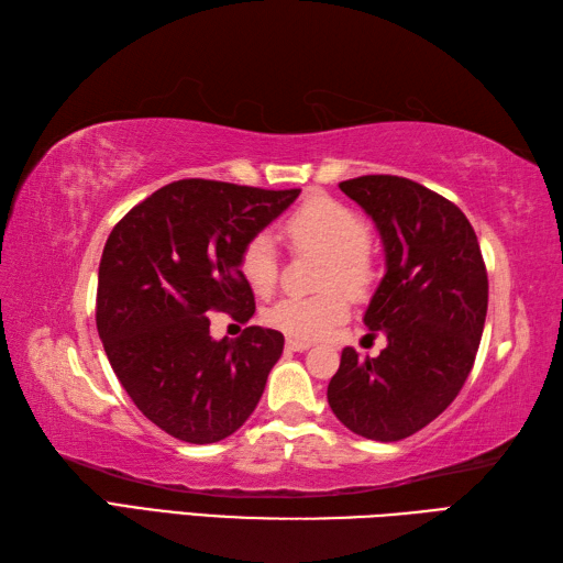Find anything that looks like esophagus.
I'll return each instance as SVG.
<instances>
[{"instance_id":"esophagus-1","label":"esophagus","mask_w":563,"mask_h":563,"mask_svg":"<svg viewBox=\"0 0 563 563\" xmlns=\"http://www.w3.org/2000/svg\"><path fill=\"white\" fill-rule=\"evenodd\" d=\"M285 345H288V351H297V353L312 349V343L300 341V339H288V343H285Z\"/></svg>"}]
</instances>
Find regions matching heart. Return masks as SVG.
I'll list each match as a JSON object with an SVG mask.
<instances>
[{
	"mask_svg": "<svg viewBox=\"0 0 563 563\" xmlns=\"http://www.w3.org/2000/svg\"><path fill=\"white\" fill-rule=\"evenodd\" d=\"M288 242L300 251H319L327 256L319 288L312 297H285L268 309V324L295 339H324L349 317V291L365 297L375 283V266L369 258V224L341 200L314 196L295 208L283 222ZM239 271L251 290L268 295L278 283V249L273 236L258 232L249 239L239 256Z\"/></svg>",
	"mask_w": 563,
	"mask_h": 563,
	"instance_id": "1",
	"label": "heart"
}]
</instances>
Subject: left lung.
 Segmentation results:
<instances>
[{"label": "left lung", "instance_id": "obj_1", "mask_svg": "<svg viewBox=\"0 0 563 563\" xmlns=\"http://www.w3.org/2000/svg\"><path fill=\"white\" fill-rule=\"evenodd\" d=\"M375 220L387 273L365 327L387 336L377 357L343 349L329 382L339 421L367 440L413 435L448 409L479 351L488 278L464 212L411 178L373 174L339 184Z\"/></svg>", "mask_w": 563, "mask_h": 563}]
</instances>
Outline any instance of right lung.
Here are the masks:
<instances>
[{"label":"right lung","instance_id":"add662e5","mask_svg":"<svg viewBox=\"0 0 563 563\" xmlns=\"http://www.w3.org/2000/svg\"><path fill=\"white\" fill-rule=\"evenodd\" d=\"M300 188L184 178L130 210L103 246L97 329L115 377L154 426L194 445L224 440L266 389L283 333L246 327L210 336V312L254 317L239 256Z\"/></svg>","mask_w":563,"mask_h":563}]
</instances>
